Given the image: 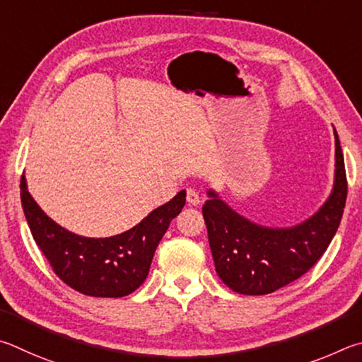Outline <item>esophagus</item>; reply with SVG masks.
<instances>
[{
    "instance_id": "1",
    "label": "esophagus",
    "mask_w": 362,
    "mask_h": 362,
    "mask_svg": "<svg viewBox=\"0 0 362 362\" xmlns=\"http://www.w3.org/2000/svg\"><path fill=\"white\" fill-rule=\"evenodd\" d=\"M186 199H187V204H189V205H194V206L200 205V202H202L200 197H199V192L195 191V189H187Z\"/></svg>"
}]
</instances>
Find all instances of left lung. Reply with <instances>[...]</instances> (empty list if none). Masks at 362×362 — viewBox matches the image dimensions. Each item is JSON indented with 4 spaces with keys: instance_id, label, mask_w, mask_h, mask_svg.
I'll use <instances>...</instances> for the list:
<instances>
[{
    "instance_id": "left-lung-1",
    "label": "left lung",
    "mask_w": 362,
    "mask_h": 362,
    "mask_svg": "<svg viewBox=\"0 0 362 362\" xmlns=\"http://www.w3.org/2000/svg\"><path fill=\"white\" fill-rule=\"evenodd\" d=\"M335 138L334 185L312 216L291 227L257 224L208 189L204 219L214 267L232 291L264 296L300 278L325 255L340 226L346 200V176L339 135Z\"/></svg>"
}]
</instances>
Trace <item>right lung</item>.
<instances>
[{"mask_svg": "<svg viewBox=\"0 0 362 362\" xmlns=\"http://www.w3.org/2000/svg\"><path fill=\"white\" fill-rule=\"evenodd\" d=\"M25 218L36 245L69 288L92 297H124L141 286L158 242L186 205V191L152 210L141 223L106 238L82 237L50 219L21 180Z\"/></svg>", "mask_w": 362, "mask_h": 362, "instance_id": "add662e5", "label": "right lung"}]
</instances>
